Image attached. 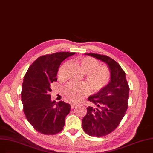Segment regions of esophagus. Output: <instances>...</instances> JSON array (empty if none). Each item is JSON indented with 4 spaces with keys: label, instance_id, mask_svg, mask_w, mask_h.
Instances as JSON below:
<instances>
[{
    "label": "esophagus",
    "instance_id": "34e87169",
    "mask_svg": "<svg viewBox=\"0 0 153 153\" xmlns=\"http://www.w3.org/2000/svg\"><path fill=\"white\" fill-rule=\"evenodd\" d=\"M71 108H74L76 106V104H75V103H71Z\"/></svg>",
    "mask_w": 153,
    "mask_h": 153
}]
</instances>
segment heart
<instances>
[{"label": "heart", "instance_id": "b5f03b06", "mask_svg": "<svg viewBox=\"0 0 153 153\" xmlns=\"http://www.w3.org/2000/svg\"><path fill=\"white\" fill-rule=\"evenodd\" d=\"M82 70L86 73V80L92 91L97 92L104 88L110 80V71L105 66H99V62L93 58L83 57L77 59ZM67 63H64L58 70V76L65 75ZM90 93V88L85 83H70L65 89V94L72 102H78Z\"/></svg>", "mask_w": 153, "mask_h": 153}]
</instances>
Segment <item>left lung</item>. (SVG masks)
<instances>
[{"instance_id":"obj_1","label":"left lung","mask_w":153,"mask_h":153,"mask_svg":"<svg viewBox=\"0 0 153 153\" xmlns=\"http://www.w3.org/2000/svg\"><path fill=\"white\" fill-rule=\"evenodd\" d=\"M85 54L105 63L111 72L109 83L88 98L95 107H88L82 119L85 132L90 136L100 137L114 131L123 119L128 107L129 87L124 71L115 60L99 54Z\"/></svg>"}]
</instances>
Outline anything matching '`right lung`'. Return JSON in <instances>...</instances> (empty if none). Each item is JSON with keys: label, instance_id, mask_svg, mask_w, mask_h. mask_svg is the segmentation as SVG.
Masks as SVG:
<instances>
[{"label": "right lung", "instance_id": "1", "mask_svg": "<svg viewBox=\"0 0 153 153\" xmlns=\"http://www.w3.org/2000/svg\"><path fill=\"white\" fill-rule=\"evenodd\" d=\"M75 54L58 52L41 56L30 65L24 75L21 92L24 113L29 123L41 134L54 135L63 129L70 105L51 100V84L57 81L62 62Z\"/></svg>", "mask_w": 153, "mask_h": 153}]
</instances>
